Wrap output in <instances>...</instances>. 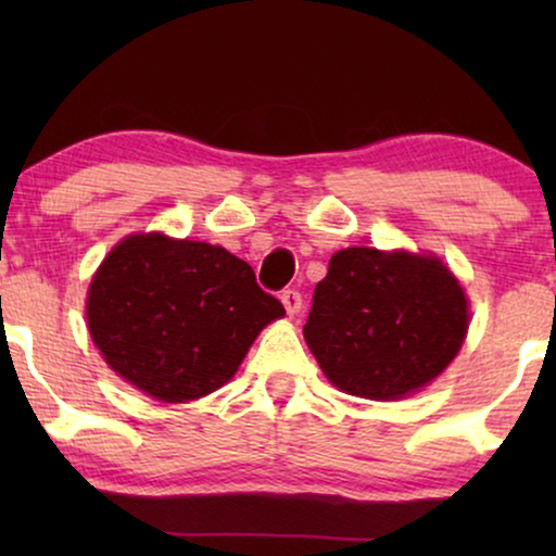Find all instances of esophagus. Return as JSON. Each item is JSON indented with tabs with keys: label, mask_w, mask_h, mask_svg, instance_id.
<instances>
[{
	"label": "esophagus",
	"mask_w": 556,
	"mask_h": 556,
	"mask_svg": "<svg viewBox=\"0 0 556 556\" xmlns=\"http://www.w3.org/2000/svg\"><path fill=\"white\" fill-rule=\"evenodd\" d=\"M280 301H283V306H286V311L291 316L299 314L301 306H303V295L295 291V288H286V291L280 293Z\"/></svg>",
	"instance_id": "esophagus-1"
}]
</instances>
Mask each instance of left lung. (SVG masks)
Returning <instances> with one entry per match:
<instances>
[{"label":"left lung","mask_w":556,"mask_h":556,"mask_svg":"<svg viewBox=\"0 0 556 556\" xmlns=\"http://www.w3.org/2000/svg\"><path fill=\"white\" fill-rule=\"evenodd\" d=\"M468 301L438 257L339 250L303 337L339 390L397 400L432 382L466 339Z\"/></svg>","instance_id":"obj_1"}]
</instances>
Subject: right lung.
<instances>
[{
  "label": "right lung",
  "instance_id": "obj_1",
  "mask_svg": "<svg viewBox=\"0 0 556 556\" xmlns=\"http://www.w3.org/2000/svg\"><path fill=\"white\" fill-rule=\"evenodd\" d=\"M86 308L111 369L164 402L219 390L263 326L286 316L245 261L159 232L131 235L111 250Z\"/></svg>",
  "mask_w": 556,
  "mask_h": 556
}]
</instances>
